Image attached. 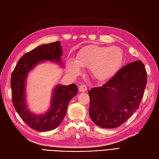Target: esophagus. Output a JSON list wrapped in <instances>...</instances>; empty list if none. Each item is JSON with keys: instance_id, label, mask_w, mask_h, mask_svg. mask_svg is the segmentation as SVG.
Here are the masks:
<instances>
[{"instance_id": "esophagus-1", "label": "esophagus", "mask_w": 159, "mask_h": 159, "mask_svg": "<svg viewBox=\"0 0 159 159\" xmlns=\"http://www.w3.org/2000/svg\"><path fill=\"white\" fill-rule=\"evenodd\" d=\"M87 87H86L85 85H81L80 87H79V90L80 91H81V92H84V91H87Z\"/></svg>"}]
</instances>
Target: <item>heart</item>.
<instances>
[{
	"label": "heart",
	"instance_id": "obj_1",
	"mask_svg": "<svg viewBox=\"0 0 159 159\" xmlns=\"http://www.w3.org/2000/svg\"><path fill=\"white\" fill-rule=\"evenodd\" d=\"M123 62V54L119 48L89 45L79 51L75 60H69L68 68L72 75H78L80 67H89L95 78L103 81L116 74Z\"/></svg>",
	"mask_w": 159,
	"mask_h": 159
}]
</instances>
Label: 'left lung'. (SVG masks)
<instances>
[{"label":"left lung","instance_id":"8db88e82","mask_svg":"<svg viewBox=\"0 0 159 159\" xmlns=\"http://www.w3.org/2000/svg\"><path fill=\"white\" fill-rule=\"evenodd\" d=\"M147 82L141 61L123 66L103 85L89 90L91 119L103 129L121 125L138 109Z\"/></svg>","mask_w":159,"mask_h":159}]
</instances>
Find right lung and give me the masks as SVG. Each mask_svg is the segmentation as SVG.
<instances>
[{"mask_svg":"<svg viewBox=\"0 0 159 159\" xmlns=\"http://www.w3.org/2000/svg\"><path fill=\"white\" fill-rule=\"evenodd\" d=\"M60 44L58 41L43 44L26 53L18 60L12 73L11 85L14 107L23 121L38 131H49L58 127L66 116L69 102L78 93L75 84L57 85L53 90L50 107L46 113L34 115L27 108L25 89L28 72L45 60L63 66Z\"/></svg>","mask_w":159,"mask_h":159,"instance_id":"obj_1","label":"right lung"}]
</instances>
